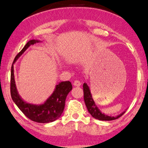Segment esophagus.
<instances>
[{
	"mask_svg": "<svg viewBox=\"0 0 148 148\" xmlns=\"http://www.w3.org/2000/svg\"><path fill=\"white\" fill-rule=\"evenodd\" d=\"M81 85L82 83L78 81V80H76V81L74 82V85L75 87H79V86H81Z\"/></svg>",
	"mask_w": 148,
	"mask_h": 148,
	"instance_id": "34e87169",
	"label": "esophagus"
}]
</instances>
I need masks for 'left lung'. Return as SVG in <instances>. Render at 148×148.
<instances>
[{
	"instance_id": "left-lung-1",
	"label": "left lung",
	"mask_w": 148,
	"mask_h": 148,
	"mask_svg": "<svg viewBox=\"0 0 148 148\" xmlns=\"http://www.w3.org/2000/svg\"><path fill=\"white\" fill-rule=\"evenodd\" d=\"M83 92H84V101L86 105V107H87L88 112H89V113L92 115V116L95 118V119L102 121H110L119 119V118H120L121 116H122V115L124 114V112L125 111L122 112V113L117 115L116 116H111L104 114L103 112H102L100 110L98 109V107L96 105L95 102L94 101L92 97V95H91L89 87H88L87 83H83Z\"/></svg>"
}]
</instances>
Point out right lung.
I'll return each mask as SVG.
<instances>
[{"label":"right lung","instance_id":"1","mask_svg":"<svg viewBox=\"0 0 148 148\" xmlns=\"http://www.w3.org/2000/svg\"><path fill=\"white\" fill-rule=\"evenodd\" d=\"M40 41H41L36 39L29 41L15 58L11 69V96L16 106L29 119L38 123H50L58 119L63 113L65 109L66 98L72 89L71 83L69 81L58 83L56 85L53 93L43 103L36 105L26 102L21 97L18 95L15 81L13 65L16 61L29 46Z\"/></svg>","mask_w":148,"mask_h":148}]
</instances>
